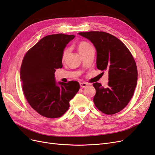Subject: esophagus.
Segmentation results:
<instances>
[{
    "label": "esophagus",
    "instance_id": "esophagus-1",
    "mask_svg": "<svg viewBox=\"0 0 155 155\" xmlns=\"http://www.w3.org/2000/svg\"><path fill=\"white\" fill-rule=\"evenodd\" d=\"M88 85V84H87V83H80V86L81 88H85V87H87Z\"/></svg>",
    "mask_w": 155,
    "mask_h": 155
}]
</instances>
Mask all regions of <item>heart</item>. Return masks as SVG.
<instances>
[{
    "label": "heart",
    "mask_w": 155,
    "mask_h": 155,
    "mask_svg": "<svg viewBox=\"0 0 155 155\" xmlns=\"http://www.w3.org/2000/svg\"><path fill=\"white\" fill-rule=\"evenodd\" d=\"M91 47H92V46L88 43H87V42L81 41L78 45V50L79 51V53L81 54L82 52H83V51L87 50L88 48H90ZM68 51H69L68 48H65L63 52V56H62L63 59H64L65 58V57H66L68 53Z\"/></svg>",
    "instance_id": "1"
}]
</instances>
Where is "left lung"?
Instances as JSON below:
<instances>
[{
  "instance_id": "left-lung-1",
  "label": "left lung",
  "mask_w": 155,
  "mask_h": 155,
  "mask_svg": "<svg viewBox=\"0 0 155 155\" xmlns=\"http://www.w3.org/2000/svg\"><path fill=\"white\" fill-rule=\"evenodd\" d=\"M79 35L91 41L96 50L97 69L109 73L107 88L94 83V103L98 110L113 114L126 107L137 84V64L127 46L119 39L104 31L80 32Z\"/></svg>"
}]
</instances>
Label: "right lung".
Masks as SVG:
<instances>
[{
	"label": "right lung",
	"instance_id": "obj_1",
	"mask_svg": "<svg viewBox=\"0 0 155 155\" xmlns=\"http://www.w3.org/2000/svg\"><path fill=\"white\" fill-rule=\"evenodd\" d=\"M74 35H47L25 55L20 76L24 94L30 106L42 116L57 118L69 108V101L76 94L79 84L55 81V69L61 68L63 52Z\"/></svg>",
	"mask_w": 155,
	"mask_h": 155
}]
</instances>
